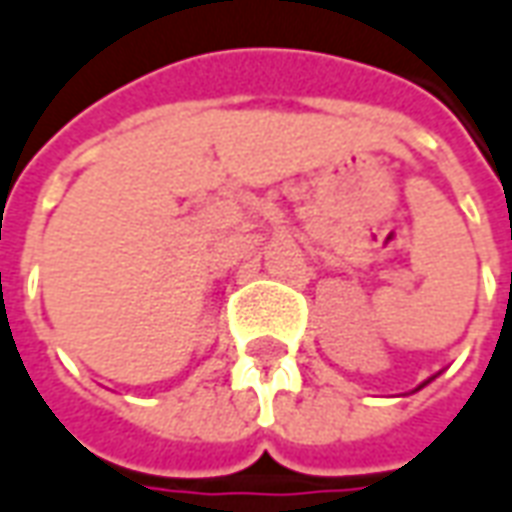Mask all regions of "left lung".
<instances>
[{"instance_id": "obj_1", "label": "left lung", "mask_w": 512, "mask_h": 512, "mask_svg": "<svg viewBox=\"0 0 512 512\" xmlns=\"http://www.w3.org/2000/svg\"><path fill=\"white\" fill-rule=\"evenodd\" d=\"M426 384H429V381H426ZM426 384H420V387H426ZM420 387H417V389H420Z\"/></svg>"}]
</instances>
